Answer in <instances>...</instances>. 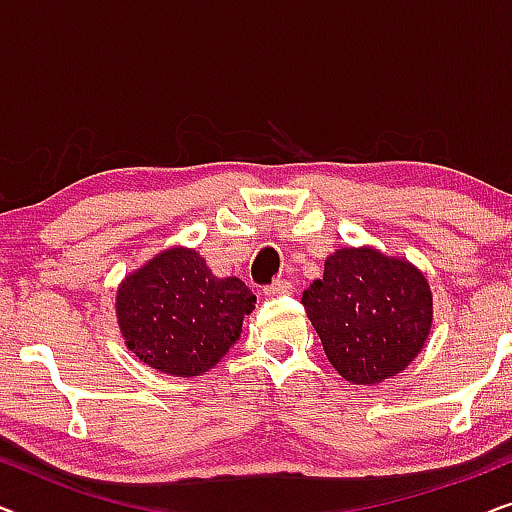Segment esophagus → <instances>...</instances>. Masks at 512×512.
I'll use <instances>...</instances> for the list:
<instances>
[{
  "instance_id": "obj_1",
  "label": "esophagus",
  "mask_w": 512,
  "mask_h": 512,
  "mask_svg": "<svg viewBox=\"0 0 512 512\" xmlns=\"http://www.w3.org/2000/svg\"><path fill=\"white\" fill-rule=\"evenodd\" d=\"M291 291H293V284L289 279H275V282L263 289L265 296H279V293H291Z\"/></svg>"
}]
</instances>
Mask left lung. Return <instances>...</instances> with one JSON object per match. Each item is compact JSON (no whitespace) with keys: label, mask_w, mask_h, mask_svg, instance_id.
<instances>
[{"label":"left lung","mask_w":512,"mask_h":512,"mask_svg":"<svg viewBox=\"0 0 512 512\" xmlns=\"http://www.w3.org/2000/svg\"><path fill=\"white\" fill-rule=\"evenodd\" d=\"M331 366L352 384L401 373L429 338L431 289L417 268L377 249H338L300 298Z\"/></svg>","instance_id":"left-lung-1"}]
</instances>
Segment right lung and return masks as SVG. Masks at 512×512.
<instances>
[{"label":"right lung","mask_w":512,"mask_h":512,"mask_svg":"<svg viewBox=\"0 0 512 512\" xmlns=\"http://www.w3.org/2000/svg\"><path fill=\"white\" fill-rule=\"evenodd\" d=\"M256 296L237 277L219 279L193 249H167L125 277L116 317L130 352L177 377L207 373L240 338Z\"/></svg>","instance_id":"obj_1"}]
</instances>
